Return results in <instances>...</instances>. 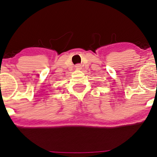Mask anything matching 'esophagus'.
<instances>
[{"instance_id":"obj_1","label":"esophagus","mask_w":157,"mask_h":157,"mask_svg":"<svg viewBox=\"0 0 157 157\" xmlns=\"http://www.w3.org/2000/svg\"><path fill=\"white\" fill-rule=\"evenodd\" d=\"M81 66H81V65L77 64V66H75V67H76V68H77V69H81V68H81Z\"/></svg>"}]
</instances>
